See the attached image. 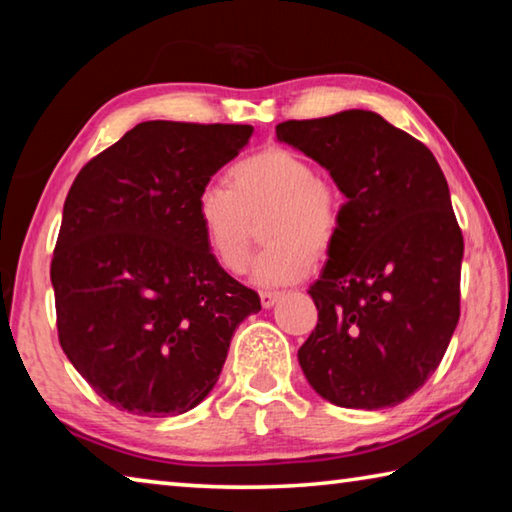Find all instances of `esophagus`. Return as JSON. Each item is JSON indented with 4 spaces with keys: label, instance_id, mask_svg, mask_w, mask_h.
<instances>
[{
    "label": "esophagus",
    "instance_id": "obj_1",
    "mask_svg": "<svg viewBox=\"0 0 512 512\" xmlns=\"http://www.w3.org/2000/svg\"><path fill=\"white\" fill-rule=\"evenodd\" d=\"M282 293L280 291H262L259 293V298H262V307L264 309H271L277 300H280Z\"/></svg>",
    "mask_w": 512,
    "mask_h": 512
}]
</instances>
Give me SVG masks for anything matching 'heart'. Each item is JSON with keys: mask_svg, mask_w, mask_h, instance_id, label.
<instances>
[{"mask_svg": "<svg viewBox=\"0 0 512 512\" xmlns=\"http://www.w3.org/2000/svg\"><path fill=\"white\" fill-rule=\"evenodd\" d=\"M230 187L207 183L196 194V219L207 248L225 271L244 273L253 228L262 219V248L253 277L264 287H282L305 277L311 259L325 255L339 237L343 198L305 155L268 146L232 164Z\"/></svg>", "mask_w": 512, "mask_h": 512, "instance_id": "heart-1", "label": "heart"}]
</instances>
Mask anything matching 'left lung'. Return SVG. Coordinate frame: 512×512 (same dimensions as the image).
I'll list each match as a JSON object with an SVG mask.
<instances>
[{"label": "left lung", "instance_id": "1", "mask_svg": "<svg viewBox=\"0 0 512 512\" xmlns=\"http://www.w3.org/2000/svg\"><path fill=\"white\" fill-rule=\"evenodd\" d=\"M275 133L348 198L309 287L318 325L300 368L336 406L400 404L443 361L461 316L463 235L443 171L427 146L370 110L282 121Z\"/></svg>", "mask_w": 512, "mask_h": 512}]
</instances>
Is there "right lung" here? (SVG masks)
Here are the masks:
<instances>
[{
  "instance_id": "add662e5",
  "label": "right lung",
  "mask_w": 512,
  "mask_h": 512,
  "mask_svg": "<svg viewBox=\"0 0 512 512\" xmlns=\"http://www.w3.org/2000/svg\"><path fill=\"white\" fill-rule=\"evenodd\" d=\"M253 126L142 121L65 198L51 259L60 348L121 411L180 415L212 391L259 296L205 244L196 194Z\"/></svg>"
}]
</instances>
